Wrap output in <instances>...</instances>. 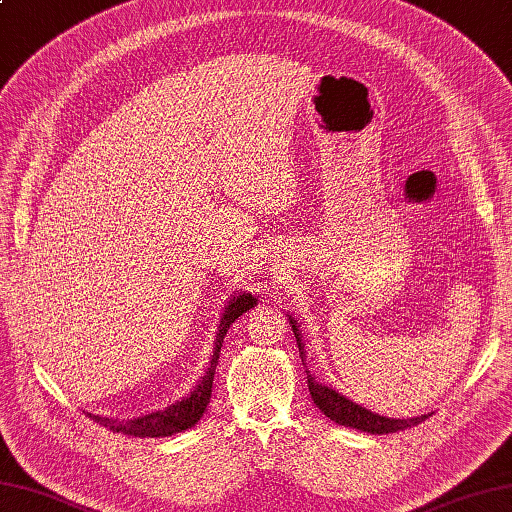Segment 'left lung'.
<instances>
[{
    "label": "left lung",
    "mask_w": 512,
    "mask_h": 512,
    "mask_svg": "<svg viewBox=\"0 0 512 512\" xmlns=\"http://www.w3.org/2000/svg\"><path fill=\"white\" fill-rule=\"evenodd\" d=\"M288 319H290V326H293V333H295V339H297L299 357H302V362H304V344H302V337H299V328H297L293 317H288ZM306 373H308V370H306ZM306 379H308V390H310V397H313L315 406L322 410L326 417H330L333 422L342 424V426L366 430V433H373V435H384V433H397V430H406V428L422 424L424 419H428V415L413 417V419L379 417L375 413H370V410L353 404L344 395L335 393L333 388L315 382L313 375H308Z\"/></svg>",
    "instance_id": "obj_1"
}]
</instances>
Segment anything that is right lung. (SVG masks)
Instances as JSON below:
<instances>
[{"instance_id":"obj_1","label":"right lung","mask_w":512,"mask_h":512,"mask_svg":"<svg viewBox=\"0 0 512 512\" xmlns=\"http://www.w3.org/2000/svg\"><path fill=\"white\" fill-rule=\"evenodd\" d=\"M255 304H257V299L250 293H244V295H237L233 302L226 306L222 319H219L213 359H210L206 375L199 379V384L195 386L193 393H190V397L182 399V402H177L173 406H168L166 410H157V413H150V415H144L139 419H130V422H117V419L93 415L95 422L106 426L108 430H113V433H122L128 437H168V435L182 433V430H186L190 426H195L197 419L204 415V410L210 402V393H213L215 368H217L219 353H222L224 335L228 333L230 324H233L239 315H244L246 310L253 308Z\"/></svg>"}]
</instances>
